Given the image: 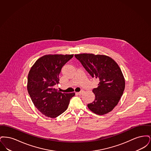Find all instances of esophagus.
<instances>
[{
	"instance_id": "1",
	"label": "esophagus",
	"mask_w": 151,
	"mask_h": 151,
	"mask_svg": "<svg viewBox=\"0 0 151 151\" xmlns=\"http://www.w3.org/2000/svg\"><path fill=\"white\" fill-rule=\"evenodd\" d=\"M83 93H84V91H81L80 92H77L76 93L78 94H79V95H81Z\"/></svg>"
}]
</instances>
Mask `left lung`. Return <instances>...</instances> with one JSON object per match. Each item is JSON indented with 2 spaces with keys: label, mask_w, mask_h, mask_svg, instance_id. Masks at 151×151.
Returning a JSON list of instances; mask_svg holds the SVG:
<instances>
[{
  "label": "left lung",
  "mask_w": 151,
  "mask_h": 151,
  "mask_svg": "<svg viewBox=\"0 0 151 151\" xmlns=\"http://www.w3.org/2000/svg\"><path fill=\"white\" fill-rule=\"evenodd\" d=\"M89 74L98 79V87L94 88L95 99L88 107L94 113L104 115L118 104L125 87V81L119 65L110 57L93 54L75 55Z\"/></svg>",
  "instance_id": "1"
}]
</instances>
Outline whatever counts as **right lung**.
Returning a JSON list of instances; mask_svg holds the SVG:
<instances>
[{"label": "right lung", "instance_id": "right-lung-1", "mask_svg": "<svg viewBox=\"0 0 151 151\" xmlns=\"http://www.w3.org/2000/svg\"><path fill=\"white\" fill-rule=\"evenodd\" d=\"M73 55H46L39 58L29 71L27 89L36 108L43 115L56 118L67 110L75 93L55 89L63 66Z\"/></svg>", "mask_w": 151, "mask_h": 151}]
</instances>
